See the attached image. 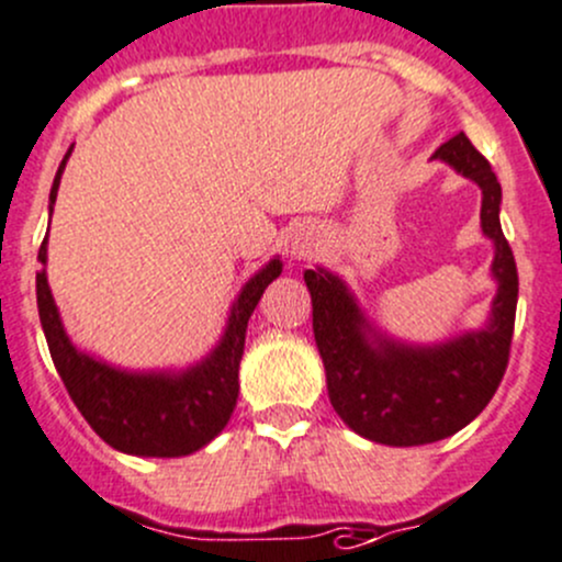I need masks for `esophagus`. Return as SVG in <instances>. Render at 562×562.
I'll return each instance as SVG.
<instances>
[{"mask_svg": "<svg viewBox=\"0 0 562 562\" xmlns=\"http://www.w3.org/2000/svg\"><path fill=\"white\" fill-rule=\"evenodd\" d=\"M313 239H310L307 234H296L291 239V255L293 258H307V255H313Z\"/></svg>", "mask_w": 562, "mask_h": 562, "instance_id": "obj_1", "label": "esophagus"}]
</instances>
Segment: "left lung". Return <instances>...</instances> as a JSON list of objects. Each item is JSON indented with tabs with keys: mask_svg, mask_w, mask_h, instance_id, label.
<instances>
[{
	"mask_svg": "<svg viewBox=\"0 0 562 562\" xmlns=\"http://www.w3.org/2000/svg\"><path fill=\"white\" fill-rule=\"evenodd\" d=\"M432 157L481 187V231L495 245L497 280L484 328L440 345L396 342L372 328L337 274L304 271L328 400L353 432L383 446L435 443L468 427L495 396L512 350L519 277L501 228V181L464 133Z\"/></svg>",
	"mask_w": 562,
	"mask_h": 562,
	"instance_id": "1",
	"label": "left lung"
}]
</instances>
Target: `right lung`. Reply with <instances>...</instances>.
<instances>
[{"mask_svg":"<svg viewBox=\"0 0 562 562\" xmlns=\"http://www.w3.org/2000/svg\"><path fill=\"white\" fill-rule=\"evenodd\" d=\"M70 151L61 160L50 187V212ZM45 245L48 236L37 252L43 266L48 260ZM280 271V258H274L258 274L249 277L231 307L228 326L217 348L201 364L181 372H127L81 353L65 334L45 269L37 271V310L45 342L67 394L72 396L89 427L111 449L135 457H187L217 438L239 396V361L245 353L247 321L258 307L266 285L277 280Z\"/></svg>","mask_w":562,"mask_h":562,"instance_id":"obj_1","label":"right lung"}]
</instances>
